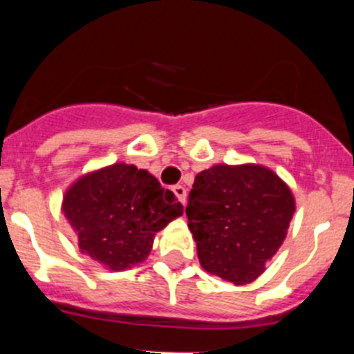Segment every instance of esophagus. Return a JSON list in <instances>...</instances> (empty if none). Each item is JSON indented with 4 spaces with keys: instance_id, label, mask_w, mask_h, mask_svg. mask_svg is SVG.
I'll list each match as a JSON object with an SVG mask.
<instances>
[{
    "instance_id": "esophagus-1",
    "label": "esophagus",
    "mask_w": 354,
    "mask_h": 354,
    "mask_svg": "<svg viewBox=\"0 0 354 354\" xmlns=\"http://www.w3.org/2000/svg\"><path fill=\"white\" fill-rule=\"evenodd\" d=\"M174 193L177 195V198H179L183 204H186V187L177 184V186H174Z\"/></svg>"
}]
</instances>
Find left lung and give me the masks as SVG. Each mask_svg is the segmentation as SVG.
Returning a JSON list of instances; mask_svg holds the SVG:
<instances>
[{"mask_svg":"<svg viewBox=\"0 0 354 354\" xmlns=\"http://www.w3.org/2000/svg\"><path fill=\"white\" fill-rule=\"evenodd\" d=\"M292 214L287 184L255 165L200 171L186 207L202 268L236 286L264 271L286 239Z\"/></svg>","mask_w":354,"mask_h":354,"instance_id":"obj_1","label":"left lung"}]
</instances>
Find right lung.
Wrapping results in <instances>:
<instances>
[{
  "instance_id": "add662e5",
  "label": "right lung",
  "mask_w": 354,
  "mask_h": 354,
  "mask_svg": "<svg viewBox=\"0 0 354 354\" xmlns=\"http://www.w3.org/2000/svg\"><path fill=\"white\" fill-rule=\"evenodd\" d=\"M183 211L154 175L124 162L84 175L64 198L81 252L115 271L145 261L156 232Z\"/></svg>"
}]
</instances>
